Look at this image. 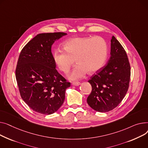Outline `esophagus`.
<instances>
[{
  "instance_id": "34e87169",
  "label": "esophagus",
  "mask_w": 148,
  "mask_h": 148,
  "mask_svg": "<svg viewBox=\"0 0 148 148\" xmlns=\"http://www.w3.org/2000/svg\"><path fill=\"white\" fill-rule=\"evenodd\" d=\"M81 84V83L79 82H73L72 83V85L73 86H78Z\"/></svg>"
}]
</instances>
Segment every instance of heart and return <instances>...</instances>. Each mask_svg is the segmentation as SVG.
<instances>
[{
  "label": "heart",
  "mask_w": 148,
  "mask_h": 148,
  "mask_svg": "<svg viewBox=\"0 0 148 148\" xmlns=\"http://www.w3.org/2000/svg\"><path fill=\"white\" fill-rule=\"evenodd\" d=\"M64 50L57 49L53 53L54 62L59 70L67 73L75 63L69 77L76 80L84 77L87 73L94 74L99 72L105 64L108 47L101 37H76L66 40Z\"/></svg>",
  "instance_id": "obj_1"
}]
</instances>
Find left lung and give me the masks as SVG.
I'll return each mask as SVG.
<instances>
[{
    "label": "left lung",
    "mask_w": 148,
    "mask_h": 148,
    "mask_svg": "<svg viewBox=\"0 0 148 148\" xmlns=\"http://www.w3.org/2000/svg\"><path fill=\"white\" fill-rule=\"evenodd\" d=\"M110 42V57L108 63L88 81L92 91L86 101L92 109L100 112L112 110L122 101L128 91L131 75L124 48L114 36Z\"/></svg>",
    "instance_id": "obj_1"
}]
</instances>
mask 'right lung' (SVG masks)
<instances>
[{
    "instance_id": "1",
    "label": "right lung",
    "mask_w": 148,
    "mask_h": 148,
    "mask_svg": "<svg viewBox=\"0 0 148 148\" xmlns=\"http://www.w3.org/2000/svg\"><path fill=\"white\" fill-rule=\"evenodd\" d=\"M63 32L40 33L22 49L15 77L20 95L34 111L43 115L56 112L63 105L71 86L56 69L51 47Z\"/></svg>"
}]
</instances>
